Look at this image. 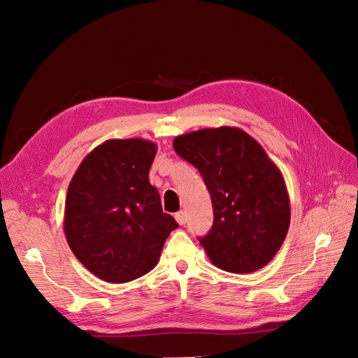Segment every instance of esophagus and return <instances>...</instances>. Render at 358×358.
I'll use <instances>...</instances> for the list:
<instances>
[{
	"instance_id": "obj_1",
	"label": "esophagus",
	"mask_w": 358,
	"mask_h": 358,
	"mask_svg": "<svg viewBox=\"0 0 358 358\" xmlns=\"http://www.w3.org/2000/svg\"><path fill=\"white\" fill-rule=\"evenodd\" d=\"M175 220L178 221V224L179 225H183L187 222V215H185V212H178V213H175Z\"/></svg>"
}]
</instances>
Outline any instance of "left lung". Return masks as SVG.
<instances>
[{"instance_id": "obj_1", "label": "left lung", "mask_w": 358, "mask_h": 358, "mask_svg": "<svg viewBox=\"0 0 358 358\" xmlns=\"http://www.w3.org/2000/svg\"><path fill=\"white\" fill-rule=\"evenodd\" d=\"M176 154L196 167L213 208L210 231L199 237L210 262L225 272L251 273L282 246L289 199L282 175L241 128L220 127L178 136Z\"/></svg>"}]
</instances>
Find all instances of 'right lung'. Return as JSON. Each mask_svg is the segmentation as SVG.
Wrapping results in <instances>:
<instances>
[{
	"mask_svg": "<svg viewBox=\"0 0 358 358\" xmlns=\"http://www.w3.org/2000/svg\"><path fill=\"white\" fill-rule=\"evenodd\" d=\"M157 145L107 140L85 157L69 185L64 231L76 258L106 282L124 284L152 270L178 229L149 182Z\"/></svg>",
	"mask_w": 358,
	"mask_h": 358,
	"instance_id": "obj_1",
	"label": "right lung"
}]
</instances>
